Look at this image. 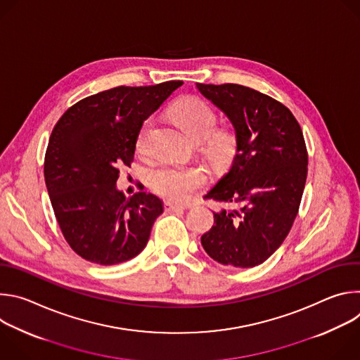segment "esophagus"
I'll use <instances>...</instances> for the list:
<instances>
[{
	"label": "esophagus",
	"instance_id": "obj_1",
	"mask_svg": "<svg viewBox=\"0 0 360 360\" xmlns=\"http://www.w3.org/2000/svg\"><path fill=\"white\" fill-rule=\"evenodd\" d=\"M164 207L167 211H178V210H186L188 205H181V203H175V202H171V200H165Z\"/></svg>",
	"mask_w": 360,
	"mask_h": 360
}]
</instances>
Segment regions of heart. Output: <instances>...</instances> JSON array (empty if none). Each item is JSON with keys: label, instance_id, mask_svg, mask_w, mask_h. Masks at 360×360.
Returning <instances> with one entry per match:
<instances>
[{"label": "heart", "instance_id": "heart-1", "mask_svg": "<svg viewBox=\"0 0 360 360\" xmlns=\"http://www.w3.org/2000/svg\"><path fill=\"white\" fill-rule=\"evenodd\" d=\"M171 118L191 141H205V150L214 165L225 167L232 161L236 150V138L225 129L212 132L217 127V114L207 101L193 95L184 96L171 108ZM150 129L152 120L148 118L136 135V149L142 153L148 149ZM205 181L207 176L196 167L164 164L148 174L149 186L158 195L174 200L188 199Z\"/></svg>", "mask_w": 360, "mask_h": 360}]
</instances>
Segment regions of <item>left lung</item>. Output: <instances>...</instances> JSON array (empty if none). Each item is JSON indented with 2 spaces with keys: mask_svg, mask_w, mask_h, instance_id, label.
<instances>
[{
  "mask_svg": "<svg viewBox=\"0 0 360 360\" xmlns=\"http://www.w3.org/2000/svg\"><path fill=\"white\" fill-rule=\"evenodd\" d=\"M231 121L236 155L205 195L228 205L214 212L200 243L222 265L253 268L282 245L297 215L307 152L292 112L276 99L238 84H196Z\"/></svg>",
  "mask_w": 360,
  "mask_h": 360,
  "instance_id": "obj_1",
  "label": "left lung"
}]
</instances>
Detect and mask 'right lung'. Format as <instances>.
<instances>
[{
    "label": "right lung",
    "instance_id": "right-lung-1",
    "mask_svg": "<svg viewBox=\"0 0 360 360\" xmlns=\"http://www.w3.org/2000/svg\"><path fill=\"white\" fill-rule=\"evenodd\" d=\"M184 82L117 86L86 96L51 134L44 176L68 245L81 258L117 265L143 250L164 202L143 191L127 198L117 188L131 167L143 121Z\"/></svg>",
    "mask_w": 360,
    "mask_h": 360
}]
</instances>
